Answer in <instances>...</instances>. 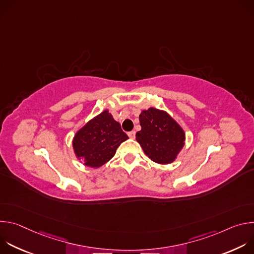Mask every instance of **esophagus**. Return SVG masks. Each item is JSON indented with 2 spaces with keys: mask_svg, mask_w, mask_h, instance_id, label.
Here are the masks:
<instances>
[{
  "mask_svg": "<svg viewBox=\"0 0 254 254\" xmlns=\"http://www.w3.org/2000/svg\"><path fill=\"white\" fill-rule=\"evenodd\" d=\"M127 135L129 136V138H134L135 137V131L134 130H131V131H129V132H127Z\"/></svg>",
  "mask_w": 254,
  "mask_h": 254,
  "instance_id": "esophagus-1",
  "label": "esophagus"
}]
</instances>
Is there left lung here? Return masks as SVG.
Returning <instances> with one entry per match:
<instances>
[{
	"label": "left lung",
	"mask_w": 254,
	"mask_h": 254,
	"mask_svg": "<svg viewBox=\"0 0 254 254\" xmlns=\"http://www.w3.org/2000/svg\"><path fill=\"white\" fill-rule=\"evenodd\" d=\"M141 129L135 138L152 161L171 164L185 144V132L166 112L151 107L139 115Z\"/></svg>",
	"instance_id": "1"
}]
</instances>
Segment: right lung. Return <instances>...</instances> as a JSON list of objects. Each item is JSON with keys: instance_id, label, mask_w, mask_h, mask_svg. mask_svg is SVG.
Here are the masks:
<instances>
[{"instance_id": "add662e5", "label": "right lung", "mask_w": 254, "mask_h": 254, "mask_svg": "<svg viewBox=\"0 0 254 254\" xmlns=\"http://www.w3.org/2000/svg\"><path fill=\"white\" fill-rule=\"evenodd\" d=\"M127 138L120 123L108 111H104L75 133L72 146L76 158L82 160L83 165L99 168L116 155L120 144Z\"/></svg>"}]
</instances>
